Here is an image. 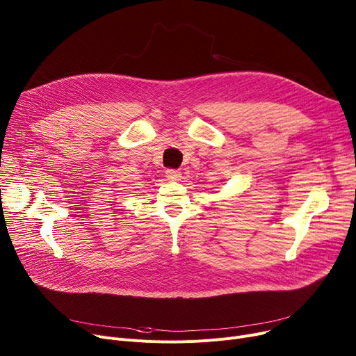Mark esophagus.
<instances>
[{
	"label": "esophagus",
	"instance_id": "34e87169",
	"mask_svg": "<svg viewBox=\"0 0 356 356\" xmlns=\"http://www.w3.org/2000/svg\"><path fill=\"white\" fill-rule=\"evenodd\" d=\"M165 177L170 179V180H179L181 177V173L179 170H173V168H167Z\"/></svg>",
	"mask_w": 356,
	"mask_h": 356
}]
</instances>
